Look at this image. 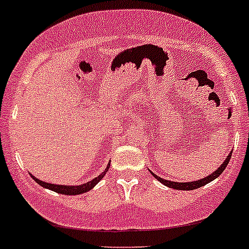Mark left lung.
<instances>
[{"label": "left lung", "instance_id": "1", "mask_svg": "<svg viewBox=\"0 0 249 249\" xmlns=\"http://www.w3.org/2000/svg\"><path fill=\"white\" fill-rule=\"evenodd\" d=\"M231 153L226 158V160H224L223 164H222L221 166L215 171V172L211 173V175L208 176V177L200 179V180H196V181H188V183H178V181H170V180H165V179L158 177V176L154 175V173H152V172L151 173L154 176V177L158 179V180L160 181V183H162V184H164V185L168 186V188H172V189H176V190H195V189L200 188V186L207 185L208 183H210V181H213V179L217 178L218 176H220L221 173L223 172L224 168L227 167V165H228L229 160H231Z\"/></svg>", "mask_w": 249, "mask_h": 249}]
</instances>
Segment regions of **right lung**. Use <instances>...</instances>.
I'll list each match as a JSON object with an SVG mask.
<instances>
[{"mask_svg": "<svg viewBox=\"0 0 249 249\" xmlns=\"http://www.w3.org/2000/svg\"><path fill=\"white\" fill-rule=\"evenodd\" d=\"M110 167V162L108 164V166H107L106 170L103 171L102 173H101L98 177L93 178L92 180L88 181V183L85 184H82V185H76V186H66V185H57V184H50V183H45V181H41L39 180V179H36L34 176H32V178L34 179V180L36 181V183L39 184V185L44 186V188L46 189H50L52 190V191L54 192H58V194H61V195H81V194H84V192L89 191V190H91L93 186L96 185V184L98 183V181L101 180L104 177V175H106L107 172H108V168Z\"/></svg>", "mask_w": 249, "mask_h": 249, "instance_id": "add662e5", "label": "right lung"}]
</instances>
